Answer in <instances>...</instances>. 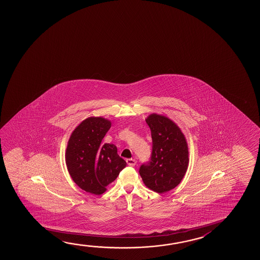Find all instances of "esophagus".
Masks as SVG:
<instances>
[{
  "instance_id": "obj_1",
  "label": "esophagus",
  "mask_w": 260,
  "mask_h": 260,
  "mask_svg": "<svg viewBox=\"0 0 260 260\" xmlns=\"http://www.w3.org/2000/svg\"><path fill=\"white\" fill-rule=\"evenodd\" d=\"M126 162H127V164H128V166H129V167H134L137 163L136 160L133 159V158H127Z\"/></svg>"
}]
</instances>
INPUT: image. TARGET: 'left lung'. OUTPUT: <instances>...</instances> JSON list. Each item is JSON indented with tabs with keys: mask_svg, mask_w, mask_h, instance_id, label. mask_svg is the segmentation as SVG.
I'll list each match as a JSON object with an SVG mask.
<instances>
[{
	"mask_svg": "<svg viewBox=\"0 0 260 260\" xmlns=\"http://www.w3.org/2000/svg\"><path fill=\"white\" fill-rule=\"evenodd\" d=\"M146 122L151 131V157L139 172L147 187L163 193L184 178L189 163L187 142L179 127L166 116L153 113Z\"/></svg>",
	"mask_w": 260,
	"mask_h": 260,
	"instance_id": "left-lung-1",
	"label": "left lung"
}]
</instances>
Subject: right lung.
Segmentation results:
<instances>
[{
    "label": "right lung",
    "mask_w": 260,
    "mask_h": 260,
    "mask_svg": "<svg viewBox=\"0 0 260 260\" xmlns=\"http://www.w3.org/2000/svg\"><path fill=\"white\" fill-rule=\"evenodd\" d=\"M111 125L103 117L85 119L72 132L66 151V163L73 181L96 196L104 193L127 166L118 155L115 145L102 144Z\"/></svg>",
    "instance_id": "add662e5"
}]
</instances>
